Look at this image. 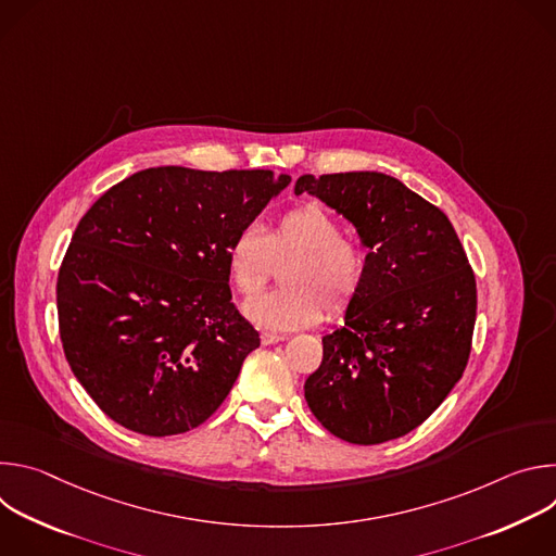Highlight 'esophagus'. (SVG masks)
Returning a JSON list of instances; mask_svg holds the SVG:
<instances>
[{
    "label": "esophagus",
    "instance_id": "obj_1",
    "mask_svg": "<svg viewBox=\"0 0 556 556\" xmlns=\"http://www.w3.org/2000/svg\"><path fill=\"white\" fill-rule=\"evenodd\" d=\"M286 337L283 334H277V332H262V343L264 345H273V343H279V341H283Z\"/></svg>",
    "mask_w": 556,
    "mask_h": 556
}]
</instances>
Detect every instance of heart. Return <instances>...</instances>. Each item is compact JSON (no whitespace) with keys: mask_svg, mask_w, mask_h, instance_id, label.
I'll use <instances>...</instances> for the list:
<instances>
[{"mask_svg":"<svg viewBox=\"0 0 556 556\" xmlns=\"http://www.w3.org/2000/svg\"><path fill=\"white\" fill-rule=\"evenodd\" d=\"M283 264V288L244 305L253 324L279 332L319 324L324 309L328 316L345 314L367 277L365 251L343 237L341 222L316 202L283 213L266 232L244 226L226 249L228 279L244 296L260 292Z\"/></svg>","mask_w":556,"mask_h":556,"instance_id":"b5f03b06","label":"heart"}]
</instances>
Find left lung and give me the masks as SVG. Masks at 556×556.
Here are the masks:
<instances>
[{"instance_id":"1","label":"left lung","mask_w":556,"mask_h":556,"mask_svg":"<svg viewBox=\"0 0 556 556\" xmlns=\"http://www.w3.org/2000/svg\"><path fill=\"white\" fill-rule=\"evenodd\" d=\"M348 217L367 253V277L345 326L324 337L305 401L332 435L380 444L420 427L462 378L478 288L448 217L378 172L301 176Z\"/></svg>"}]
</instances>
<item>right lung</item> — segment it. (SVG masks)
<instances>
[{
	"label": "right lung",
	"instance_id": "obj_1",
	"mask_svg": "<svg viewBox=\"0 0 556 556\" xmlns=\"http://www.w3.org/2000/svg\"><path fill=\"white\" fill-rule=\"evenodd\" d=\"M290 178L153 167L108 189L59 268L65 358L121 427L178 435L224 403L260 332L230 301L226 249Z\"/></svg>",
	"mask_w": 556,
	"mask_h": 556
}]
</instances>
